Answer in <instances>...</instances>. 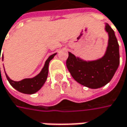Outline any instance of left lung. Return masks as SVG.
<instances>
[{
  "label": "left lung",
  "instance_id": "obj_1",
  "mask_svg": "<svg viewBox=\"0 0 127 127\" xmlns=\"http://www.w3.org/2000/svg\"><path fill=\"white\" fill-rule=\"evenodd\" d=\"M108 33V45L105 55L97 60L84 61L68 52L67 67L72 77L81 85L97 89L109 83L119 67V46L115 32L108 24L105 25Z\"/></svg>",
  "mask_w": 127,
  "mask_h": 127
}]
</instances>
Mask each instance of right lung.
I'll list each match as a JSON object with an SVG mask.
<instances>
[{"mask_svg": "<svg viewBox=\"0 0 127 127\" xmlns=\"http://www.w3.org/2000/svg\"><path fill=\"white\" fill-rule=\"evenodd\" d=\"M56 54L57 53L52 54L47 59V60L45 63L44 67H43L40 73L36 76H35L34 78H25L19 81H14L10 79V78L6 73V76L8 82L15 89H17V91L22 93L32 95V94L37 92L40 88L43 87V85L46 81V78L48 76V72H49V62L54 58V57L56 55Z\"/></svg>", "mask_w": 127, "mask_h": 127, "instance_id": "right-lung-1", "label": "right lung"}]
</instances>
